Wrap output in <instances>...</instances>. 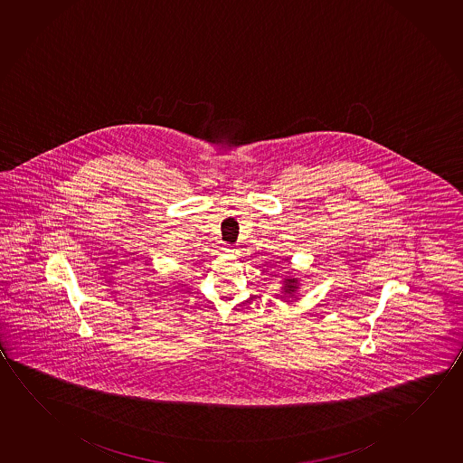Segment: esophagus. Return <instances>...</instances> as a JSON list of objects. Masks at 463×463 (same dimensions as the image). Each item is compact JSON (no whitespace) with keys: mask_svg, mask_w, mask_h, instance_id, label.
I'll return each mask as SVG.
<instances>
[{"mask_svg":"<svg viewBox=\"0 0 463 463\" xmlns=\"http://www.w3.org/2000/svg\"><path fill=\"white\" fill-rule=\"evenodd\" d=\"M224 250H226V253H229V255H234L235 253V249H231V247H228V249Z\"/></svg>","mask_w":463,"mask_h":463,"instance_id":"34e87169","label":"esophagus"}]
</instances>
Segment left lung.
<instances>
[{
	"instance_id": "8db88e82",
	"label": "left lung",
	"mask_w": 463,
	"mask_h": 463,
	"mask_svg": "<svg viewBox=\"0 0 463 463\" xmlns=\"http://www.w3.org/2000/svg\"><path fill=\"white\" fill-rule=\"evenodd\" d=\"M299 288V278H290V276H285L282 279V287H280V290H282V295L284 297H295V293ZM282 297V298H284Z\"/></svg>"
}]
</instances>
